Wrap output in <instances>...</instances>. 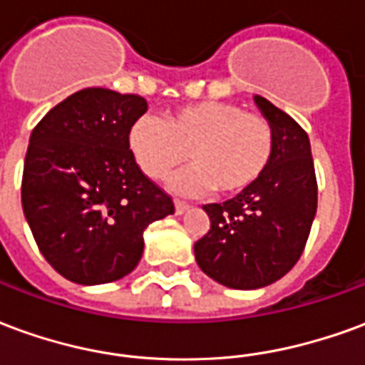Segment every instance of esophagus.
<instances>
[{
  "instance_id": "esophagus-1",
  "label": "esophagus",
  "mask_w": 365,
  "mask_h": 365,
  "mask_svg": "<svg viewBox=\"0 0 365 365\" xmlns=\"http://www.w3.org/2000/svg\"><path fill=\"white\" fill-rule=\"evenodd\" d=\"M174 205H175V213L178 215H182L183 211H187V203L185 201H180V199H174Z\"/></svg>"
}]
</instances>
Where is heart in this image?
Instances as JSON below:
<instances>
[{"label": "heart", "mask_w": 365, "mask_h": 365, "mask_svg": "<svg viewBox=\"0 0 365 365\" xmlns=\"http://www.w3.org/2000/svg\"><path fill=\"white\" fill-rule=\"evenodd\" d=\"M128 148L144 174L168 175L183 160L195 162L172 178L182 193L215 190L229 195L260 182L275 156V130L260 113L229 101H201L166 113L143 115L128 128Z\"/></svg>", "instance_id": "1"}]
</instances>
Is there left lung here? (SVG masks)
Returning <instances> with one entry per match:
<instances>
[{
	"label": "left lung",
	"instance_id": "obj_1",
	"mask_svg": "<svg viewBox=\"0 0 365 365\" xmlns=\"http://www.w3.org/2000/svg\"><path fill=\"white\" fill-rule=\"evenodd\" d=\"M254 101L274 125V162L237 197L203 205L211 227L195 242L199 268L232 289L266 287L287 274L305 250L317 213L309 136L266 97Z\"/></svg>",
	"mask_w": 365,
	"mask_h": 365
}]
</instances>
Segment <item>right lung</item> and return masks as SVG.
I'll return each instance as SVG.
<instances>
[{"label":"right lung","instance_id":"obj_1","mask_svg":"<svg viewBox=\"0 0 365 365\" xmlns=\"http://www.w3.org/2000/svg\"><path fill=\"white\" fill-rule=\"evenodd\" d=\"M146 99L105 88L76 91L31 133L21 203L36 246L66 279L117 282L136 268L144 229L174 213L166 191L143 174L128 128Z\"/></svg>","mask_w":365,"mask_h":365}]
</instances>
